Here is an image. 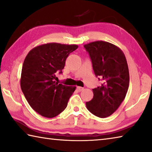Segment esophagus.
Wrapping results in <instances>:
<instances>
[{
    "label": "esophagus",
    "mask_w": 152,
    "mask_h": 152,
    "mask_svg": "<svg viewBox=\"0 0 152 152\" xmlns=\"http://www.w3.org/2000/svg\"><path fill=\"white\" fill-rule=\"evenodd\" d=\"M77 90L79 91V92H81L83 90V87H77Z\"/></svg>",
    "instance_id": "1"
}]
</instances>
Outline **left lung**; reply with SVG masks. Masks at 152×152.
<instances>
[{"label":"left lung","instance_id":"1","mask_svg":"<svg viewBox=\"0 0 152 152\" xmlns=\"http://www.w3.org/2000/svg\"><path fill=\"white\" fill-rule=\"evenodd\" d=\"M84 48L94 74L102 82L93 88V98L86 107L94 115L106 118L117 110L126 95L130 82L126 59L119 48L107 42H91Z\"/></svg>","mask_w":152,"mask_h":152}]
</instances>
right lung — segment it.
I'll return each mask as SVG.
<instances>
[{"mask_svg": "<svg viewBox=\"0 0 152 152\" xmlns=\"http://www.w3.org/2000/svg\"><path fill=\"white\" fill-rule=\"evenodd\" d=\"M77 45L50 43L28 53L22 69L20 87L26 99L36 113L53 118L64 111L75 87L59 84L56 73H62L65 60Z\"/></svg>", "mask_w": 152, "mask_h": 152, "instance_id": "right-lung-1", "label": "right lung"}]
</instances>
